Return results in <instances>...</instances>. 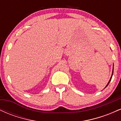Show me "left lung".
I'll list each match as a JSON object with an SVG mask.
<instances>
[{"label": "left lung", "instance_id": "obj_1", "mask_svg": "<svg viewBox=\"0 0 121 121\" xmlns=\"http://www.w3.org/2000/svg\"><path fill=\"white\" fill-rule=\"evenodd\" d=\"M113 73H112V76H113ZM112 77H111V78H110V80H109V82H108V84H107L106 86H108V85H109V82H110V81H111V80H112Z\"/></svg>", "mask_w": 121, "mask_h": 121}]
</instances>
